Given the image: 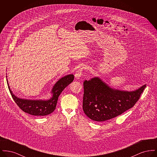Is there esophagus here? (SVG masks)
<instances>
[{
  "mask_svg": "<svg viewBox=\"0 0 157 157\" xmlns=\"http://www.w3.org/2000/svg\"><path fill=\"white\" fill-rule=\"evenodd\" d=\"M82 69H83V68L81 67V68H79V69H78V70L76 71L75 74V77L76 79H79L81 77L82 74Z\"/></svg>",
  "mask_w": 157,
  "mask_h": 157,
  "instance_id": "obj_1",
  "label": "esophagus"
}]
</instances>
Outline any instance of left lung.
<instances>
[{
  "label": "left lung",
  "mask_w": 157,
  "mask_h": 157,
  "mask_svg": "<svg viewBox=\"0 0 157 157\" xmlns=\"http://www.w3.org/2000/svg\"><path fill=\"white\" fill-rule=\"evenodd\" d=\"M146 87L133 91L111 88L99 78L83 82V110L90 119L102 122L113 118L134 106Z\"/></svg>",
  "instance_id": "obj_1"
}]
</instances>
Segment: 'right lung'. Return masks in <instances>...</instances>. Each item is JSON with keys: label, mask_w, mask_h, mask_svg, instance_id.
Listing matches in <instances>:
<instances>
[{"label": "right lung", "mask_w": 157, "mask_h": 157, "mask_svg": "<svg viewBox=\"0 0 157 157\" xmlns=\"http://www.w3.org/2000/svg\"><path fill=\"white\" fill-rule=\"evenodd\" d=\"M74 79V76L72 74L60 78L53 86L51 91L52 97L48 100H30L17 97L10 90L7 79L6 81L8 88L14 101L23 112L35 116H45L54 111L60 94Z\"/></svg>", "instance_id": "obj_1"}]
</instances>
